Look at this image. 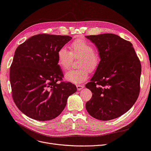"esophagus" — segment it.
I'll list each match as a JSON object with an SVG mask.
<instances>
[{
    "label": "esophagus",
    "instance_id": "esophagus-1",
    "mask_svg": "<svg viewBox=\"0 0 151 151\" xmlns=\"http://www.w3.org/2000/svg\"><path fill=\"white\" fill-rule=\"evenodd\" d=\"M76 88L78 91H81L82 89H83L84 88V86L83 84H78L76 86Z\"/></svg>",
    "mask_w": 151,
    "mask_h": 151
}]
</instances>
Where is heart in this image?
<instances>
[{"label": "heart", "instance_id": "1", "mask_svg": "<svg viewBox=\"0 0 151 151\" xmlns=\"http://www.w3.org/2000/svg\"><path fill=\"white\" fill-rule=\"evenodd\" d=\"M73 59H80L78 62V67L80 68L67 71L65 74V79L67 81L76 84L84 82L88 78L89 71L93 72L96 71L100 63L98 51L92 47L89 43L81 39L71 43L70 51L63 46L58 51V64L63 71L70 68Z\"/></svg>", "mask_w": 151, "mask_h": 151}]
</instances>
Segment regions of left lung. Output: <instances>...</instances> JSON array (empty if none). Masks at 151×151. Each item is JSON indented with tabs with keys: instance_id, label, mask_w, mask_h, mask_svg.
I'll list each match as a JSON object with an SVG mask.
<instances>
[{
	"instance_id": "8db88e82",
	"label": "left lung",
	"mask_w": 151,
	"mask_h": 151,
	"mask_svg": "<svg viewBox=\"0 0 151 151\" xmlns=\"http://www.w3.org/2000/svg\"><path fill=\"white\" fill-rule=\"evenodd\" d=\"M100 63L86 88L93 93L86 108L101 121L120 117L136 102L140 90L141 66L133 45L113 34L88 35Z\"/></svg>"
}]
</instances>
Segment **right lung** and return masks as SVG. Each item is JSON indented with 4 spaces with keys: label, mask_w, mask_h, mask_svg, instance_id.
<instances>
[{
    "label": "right lung",
    "mask_w": 151,
    "mask_h": 151,
    "mask_svg": "<svg viewBox=\"0 0 151 151\" xmlns=\"http://www.w3.org/2000/svg\"><path fill=\"white\" fill-rule=\"evenodd\" d=\"M71 37L38 34L15 51L10 67L12 97L21 111L37 121H49L65 108L68 97L76 92L75 84L62 81L57 62L58 50Z\"/></svg>",
    "instance_id": "1"
}]
</instances>
